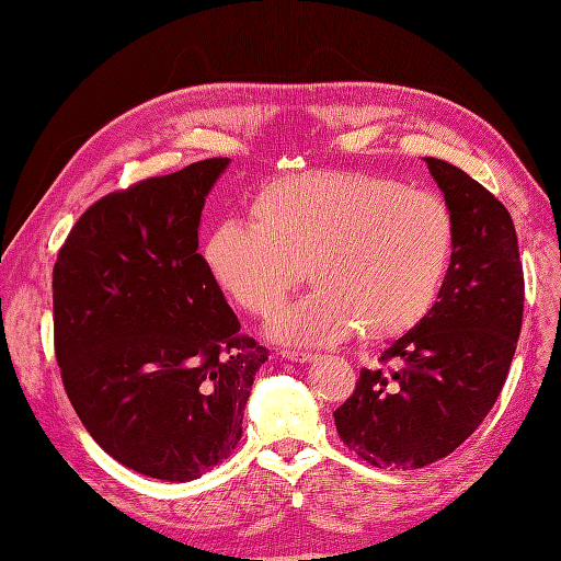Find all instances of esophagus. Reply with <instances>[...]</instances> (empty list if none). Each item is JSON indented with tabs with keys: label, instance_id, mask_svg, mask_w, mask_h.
I'll use <instances>...</instances> for the list:
<instances>
[{
	"label": "esophagus",
	"instance_id": "obj_1",
	"mask_svg": "<svg viewBox=\"0 0 561 561\" xmlns=\"http://www.w3.org/2000/svg\"><path fill=\"white\" fill-rule=\"evenodd\" d=\"M280 355H283L285 360H290V363H309L313 358V355L307 353V351H290V348L280 351Z\"/></svg>",
	"mask_w": 561,
	"mask_h": 561
}]
</instances>
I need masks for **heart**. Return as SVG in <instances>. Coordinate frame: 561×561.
Instances as JSON below:
<instances>
[{
    "label": "heart",
    "instance_id": "b5f03b06",
    "mask_svg": "<svg viewBox=\"0 0 561 561\" xmlns=\"http://www.w3.org/2000/svg\"><path fill=\"white\" fill-rule=\"evenodd\" d=\"M250 222L227 217L201 245L210 278L239 307L271 316L299 280L316 287L283 311L290 344L339 342L360 328L388 342L416 328L449 274L456 219L445 196L398 180L307 171L262 182Z\"/></svg>",
    "mask_w": 561,
    "mask_h": 561
}]
</instances>
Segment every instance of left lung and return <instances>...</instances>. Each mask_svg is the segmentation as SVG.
Segmentation results:
<instances>
[{
	"label": "left lung",
	"instance_id": "obj_1",
	"mask_svg": "<svg viewBox=\"0 0 561 561\" xmlns=\"http://www.w3.org/2000/svg\"><path fill=\"white\" fill-rule=\"evenodd\" d=\"M456 219L437 301L363 369L334 412L344 445L375 468H423L478 431L511 369L524 311L517 233L503 203L461 168L428 157Z\"/></svg>",
	"mask_w": 561,
	"mask_h": 561
}]
</instances>
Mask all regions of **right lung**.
Masks as SVG:
<instances>
[{
	"label": "right lung",
	"instance_id": "obj_1",
	"mask_svg": "<svg viewBox=\"0 0 561 561\" xmlns=\"http://www.w3.org/2000/svg\"><path fill=\"white\" fill-rule=\"evenodd\" d=\"M229 159L107 194L54 266V334L77 416L118 463L168 482L213 470L243 435L268 351L198 252L201 210Z\"/></svg>",
	"mask_w": 561,
	"mask_h": 561
}]
</instances>
